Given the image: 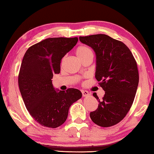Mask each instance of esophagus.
<instances>
[{"instance_id":"esophagus-1","label":"esophagus","mask_w":154,"mask_h":154,"mask_svg":"<svg viewBox=\"0 0 154 154\" xmlns=\"http://www.w3.org/2000/svg\"><path fill=\"white\" fill-rule=\"evenodd\" d=\"M81 92H82V95H83V97H87L90 94L89 93V92L87 91V90H82Z\"/></svg>"}]
</instances>
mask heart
I'll list each match as a JSON object with an SVG mask.
<instances>
[{"instance_id":"obj_1","label":"heart","mask_w":154,"mask_h":154,"mask_svg":"<svg viewBox=\"0 0 154 154\" xmlns=\"http://www.w3.org/2000/svg\"><path fill=\"white\" fill-rule=\"evenodd\" d=\"M75 53H76L78 58H79L80 60L89 56L93 57V52H92L91 48H90L89 47L85 45L79 46V47L76 49Z\"/></svg>"}]
</instances>
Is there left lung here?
Wrapping results in <instances>:
<instances>
[{
    "mask_svg": "<svg viewBox=\"0 0 154 154\" xmlns=\"http://www.w3.org/2000/svg\"><path fill=\"white\" fill-rule=\"evenodd\" d=\"M79 40L95 52V78L105 91L101 100L93 93L99 104L90 112V119L101 127H111L125 118L133 103L139 83L137 62L126 45L107 35L80 36Z\"/></svg>",
    "mask_w": 154,
    "mask_h": 154,
    "instance_id": "obj_1",
    "label": "left lung"
}]
</instances>
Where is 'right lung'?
I'll return each instance as SVG.
<instances>
[{"instance_id": "obj_1", "label": "right lung", "mask_w": 154, "mask_h": 154, "mask_svg": "<svg viewBox=\"0 0 154 154\" xmlns=\"http://www.w3.org/2000/svg\"><path fill=\"white\" fill-rule=\"evenodd\" d=\"M75 38H49L26 50L18 76L20 90L26 108L35 121L44 127L56 128L68 116L71 105L81 98L80 90H55L54 73H60L62 57L78 42Z\"/></svg>"}]
</instances>
